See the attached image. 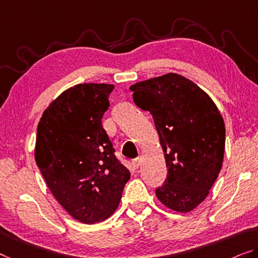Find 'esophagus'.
<instances>
[{
  "instance_id": "obj_1",
  "label": "esophagus",
  "mask_w": 258,
  "mask_h": 258,
  "mask_svg": "<svg viewBox=\"0 0 258 258\" xmlns=\"http://www.w3.org/2000/svg\"><path fill=\"white\" fill-rule=\"evenodd\" d=\"M142 161H143V158L142 157L135 158V159L133 160V166H134L135 168H138L142 165Z\"/></svg>"
}]
</instances>
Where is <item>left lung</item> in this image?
Listing matches in <instances>:
<instances>
[{"label": "left lung", "instance_id": "1", "mask_svg": "<svg viewBox=\"0 0 258 258\" xmlns=\"http://www.w3.org/2000/svg\"><path fill=\"white\" fill-rule=\"evenodd\" d=\"M134 102L153 117L165 152L167 177L156 195L165 207L189 212L217 180L225 152V124L203 90L177 74L133 85Z\"/></svg>", "mask_w": 258, "mask_h": 258}]
</instances>
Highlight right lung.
<instances>
[{
  "label": "right lung",
  "instance_id": "add662e5",
  "mask_svg": "<svg viewBox=\"0 0 258 258\" xmlns=\"http://www.w3.org/2000/svg\"><path fill=\"white\" fill-rule=\"evenodd\" d=\"M110 84H78L43 112L37 129L35 161L63 209L84 224L115 211L130 172L115 156L102 128Z\"/></svg>",
  "mask_w": 258,
  "mask_h": 258
}]
</instances>
